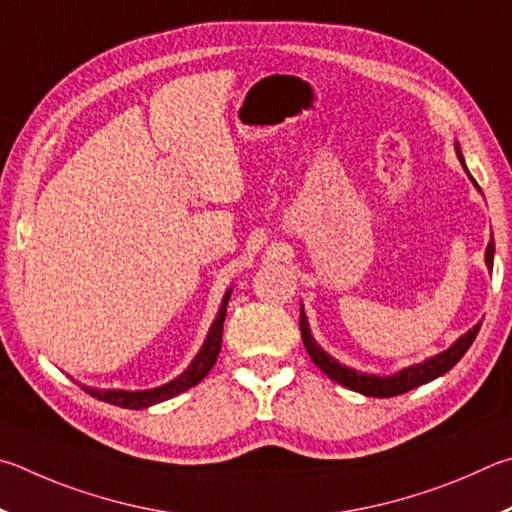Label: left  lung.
I'll use <instances>...</instances> for the list:
<instances>
[{
  "label": "left lung",
  "mask_w": 512,
  "mask_h": 512,
  "mask_svg": "<svg viewBox=\"0 0 512 512\" xmlns=\"http://www.w3.org/2000/svg\"><path fill=\"white\" fill-rule=\"evenodd\" d=\"M459 159L463 164V157H461V150H459ZM465 168V164H463ZM468 170V168H465ZM470 175V173H468ZM472 177V175H470ZM474 182V179H472ZM492 258H495V240L488 242L486 247V265L492 270ZM299 326H301V339H303V346H306L308 355L312 357V362H315L321 371H324L330 380H335L342 384L346 389H353L357 393H364V396H371V398H393V396H400V393H407L411 389L420 387V384H427L436 380L438 375H443L452 369V366L461 360L465 355V351L472 346L474 337H477L481 324L474 326L472 330H468L463 337H459L454 342V346L447 348L441 355H434L425 360L423 364H414L409 366V369H402L400 373L391 375V378H380V375H366L360 373L355 369H348V366L339 364L337 360H333L324 348H321L315 339L310 335V328H308V319L303 315V308H301V317H299Z\"/></svg>",
  "instance_id": "8db88e82"
}]
</instances>
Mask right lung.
Listing matches in <instances>:
<instances>
[{
	"mask_svg": "<svg viewBox=\"0 0 512 512\" xmlns=\"http://www.w3.org/2000/svg\"><path fill=\"white\" fill-rule=\"evenodd\" d=\"M231 292L224 294L222 299V306L218 317H215L213 326L209 330V337H206V342L202 346V351L197 353L195 360L191 362V366L175 378L173 382L164 384V387H157V389H150V391H114V389H89L83 387L89 396H94L103 402H110V405L116 407H123V409H143V407H150V405H157V402H164L168 398H175L179 393H184L186 389L195 387L197 382L206 378V373L213 369L215 360H218V353L222 348V324H224V317H227V303H229Z\"/></svg>",
	"mask_w": 512,
	"mask_h": 512,
	"instance_id": "right-lung-1",
	"label": "right lung"
}]
</instances>
